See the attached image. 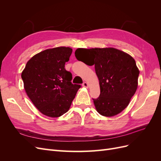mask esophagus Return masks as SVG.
<instances>
[{"mask_svg":"<svg viewBox=\"0 0 161 161\" xmlns=\"http://www.w3.org/2000/svg\"><path fill=\"white\" fill-rule=\"evenodd\" d=\"M82 86H84V87H88V83H87L86 82H84L83 83H82Z\"/></svg>","mask_w":161,"mask_h":161,"instance_id":"1","label":"esophagus"}]
</instances>
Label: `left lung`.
<instances>
[{
  "label": "left lung",
  "instance_id": "left-lung-1",
  "mask_svg": "<svg viewBox=\"0 0 161 161\" xmlns=\"http://www.w3.org/2000/svg\"><path fill=\"white\" fill-rule=\"evenodd\" d=\"M75 56L89 65L95 64L100 95L92 99L97 112L111 117L122 111L138 88L139 70L130 55L114 47L78 48Z\"/></svg>",
  "mask_w": 161,
  "mask_h": 161
}]
</instances>
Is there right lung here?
Masks as SVG:
<instances>
[{
  "instance_id": "right-lung-1",
  "label": "right lung",
  "mask_w": 161,
  "mask_h": 161,
  "mask_svg": "<svg viewBox=\"0 0 161 161\" xmlns=\"http://www.w3.org/2000/svg\"><path fill=\"white\" fill-rule=\"evenodd\" d=\"M72 50L58 47L42 51L29 60L21 73L24 88L42 114L58 118L69 111L80 85L72 83V74L65 69Z\"/></svg>"
}]
</instances>
